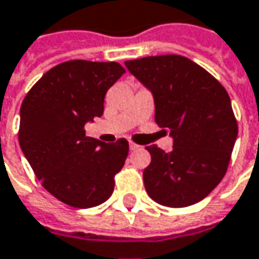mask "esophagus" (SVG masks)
I'll return each mask as SVG.
<instances>
[{"instance_id":"esophagus-1","label":"esophagus","mask_w":259,"mask_h":259,"mask_svg":"<svg viewBox=\"0 0 259 259\" xmlns=\"http://www.w3.org/2000/svg\"><path fill=\"white\" fill-rule=\"evenodd\" d=\"M129 148H130V151H136V149H139V145H136V144H133V142H130Z\"/></svg>"}]
</instances>
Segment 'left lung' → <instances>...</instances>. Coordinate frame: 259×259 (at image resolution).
<instances>
[{"instance_id": "obj_1", "label": "left lung", "mask_w": 259, "mask_h": 259, "mask_svg": "<svg viewBox=\"0 0 259 259\" xmlns=\"http://www.w3.org/2000/svg\"><path fill=\"white\" fill-rule=\"evenodd\" d=\"M152 94L155 121L170 132L173 149L146 146L148 195L180 208L202 201L226 175L237 138L229 94L206 70L182 55H158L124 63Z\"/></svg>"}]
</instances>
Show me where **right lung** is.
Masks as SVG:
<instances>
[{
    "mask_svg": "<svg viewBox=\"0 0 259 259\" xmlns=\"http://www.w3.org/2000/svg\"><path fill=\"white\" fill-rule=\"evenodd\" d=\"M123 73L114 61H66L47 71L23 99L20 148L42 186L67 205L97 206L114 190L129 142L104 144L86 136L84 124L102 115L105 94Z\"/></svg>",
    "mask_w": 259,
    "mask_h": 259,
    "instance_id": "1",
    "label": "right lung"
}]
</instances>
